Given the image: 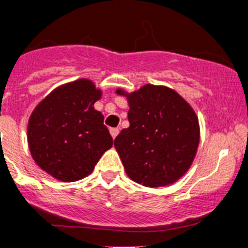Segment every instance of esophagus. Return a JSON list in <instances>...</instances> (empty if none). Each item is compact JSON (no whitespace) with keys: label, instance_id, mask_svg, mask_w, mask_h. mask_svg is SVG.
Wrapping results in <instances>:
<instances>
[{"label":"esophagus","instance_id":"34e87169","mask_svg":"<svg viewBox=\"0 0 248 248\" xmlns=\"http://www.w3.org/2000/svg\"><path fill=\"white\" fill-rule=\"evenodd\" d=\"M119 128H110V135H111V137L113 138V140H115V138L117 137V135H119Z\"/></svg>","mask_w":248,"mask_h":248}]
</instances>
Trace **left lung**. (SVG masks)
I'll use <instances>...</instances> for the list:
<instances>
[{"mask_svg": "<svg viewBox=\"0 0 248 248\" xmlns=\"http://www.w3.org/2000/svg\"><path fill=\"white\" fill-rule=\"evenodd\" d=\"M126 96L129 127L113 142L126 173L147 187L173 184L188 170L197 153V115L170 88L147 84Z\"/></svg>", "mask_w": 248, "mask_h": 248, "instance_id": "1", "label": "left lung"}]
</instances>
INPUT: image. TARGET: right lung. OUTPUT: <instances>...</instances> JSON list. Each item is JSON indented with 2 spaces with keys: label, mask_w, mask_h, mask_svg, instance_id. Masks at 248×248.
<instances>
[{
  "label": "right lung",
  "mask_w": 248,
  "mask_h": 248,
  "mask_svg": "<svg viewBox=\"0 0 248 248\" xmlns=\"http://www.w3.org/2000/svg\"><path fill=\"white\" fill-rule=\"evenodd\" d=\"M101 92L93 82L78 79L50 93L33 111L28 143L35 163L60 181L88 176L112 137L104 116L94 108Z\"/></svg>",
  "instance_id": "add662e5"
}]
</instances>
